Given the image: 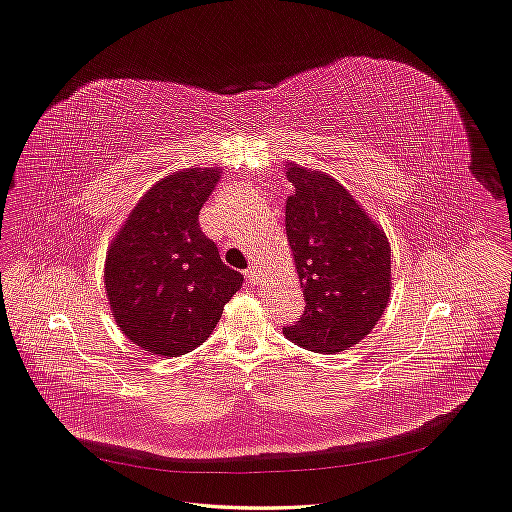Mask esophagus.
Wrapping results in <instances>:
<instances>
[{
  "label": "esophagus",
  "instance_id": "1",
  "mask_svg": "<svg viewBox=\"0 0 512 512\" xmlns=\"http://www.w3.org/2000/svg\"><path fill=\"white\" fill-rule=\"evenodd\" d=\"M245 276H247V282H249V284H257V282L261 280L257 267H249V270L245 272Z\"/></svg>",
  "mask_w": 512,
  "mask_h": 512
}]
</instances>
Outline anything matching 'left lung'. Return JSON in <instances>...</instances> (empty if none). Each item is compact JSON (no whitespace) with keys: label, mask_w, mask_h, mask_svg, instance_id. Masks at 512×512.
<instances>
[{"label":"left lung","mask_w":512,"mask_h":512,"mask_svg":"<svg viewBox=\"0 0 512 512\" xmlns=\"http://www.w3.org/2000/svg\"><path fill=\"white\" fill-rule=\"evenodd\" d=\"M286 234L305 311L282 332L315 353H340L378 324L390 297V245L346 188L324 172L290 166Z\"/></svg>","instance_id":"obj_1"}]
</instances>
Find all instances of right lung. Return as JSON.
Here are the masks:
<instances>
[{
    "label": "right lung",
    "mask_w": 512,
    "mask_h": 512,
    "mask_svg": "<svg viewBox=\"0 0 512 512\" xmlns=\"http://www.w3.org/2000/svg\"><path fill=\"white\" fill-rule=\"evenodd\" d=\"M218 170L166 176L128 215L105 257V290L118 328L161 357L195 351L242 286L199 226Z\"/></svg>",
    "instance_id": "right-lung-1"
}]
</instances>
